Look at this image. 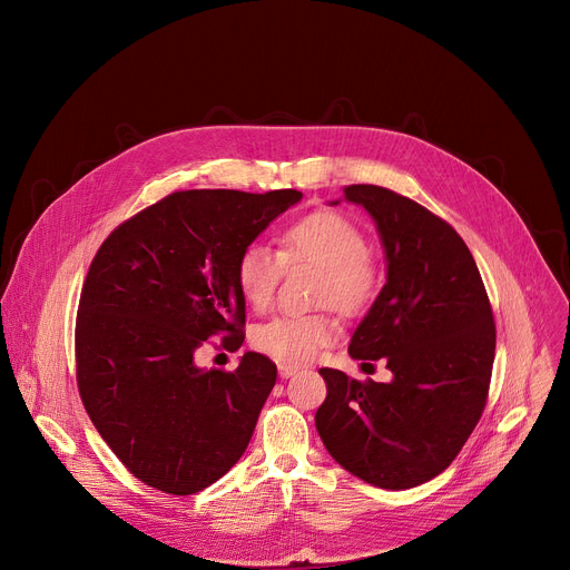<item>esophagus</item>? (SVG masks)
I'll list each match as a JSON object with an SVG mask.
<instances>
[{"label":"esophagus","instance_id":"34e87169","mask_svg":"<svg viewBox=\"0 0 570 570\" xmlns=\"http://www.w3.org/2000/svg\"><path fill=\"white\" fill-rule=\"evenodd\" d=\"M297 372V365H288V363H282L279 365V376L282 379H288V376H293Z\"/></svg>","mask_w":570,"mask_h":570}]
</instances>
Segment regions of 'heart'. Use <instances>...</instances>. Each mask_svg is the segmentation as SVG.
Listing matches in <instances>:
<instances>
[{
	"mask_svg": "<svg viewBox=\"0 0 570 570\" xmlns=\"http://www.w3.org/2000/svg\"><path fill=\"white\" fill-rule=\"evenodd\" d=\"M363 229L347 216L317 209L291 220L279 234V253L253 243L234 264L240 297L264 308L275 297L286 264L322 268L317 302H332L343 313L365 311L379 291V268L370 257ZM341 334V324L330 313H284L259 324L253 345L282 363L315 358Z\"/></svg>",
	"mask_w": 570,
	"mask_h": 570,
	"instance_id": "1",
	"label": "heart"
}]
</instances>
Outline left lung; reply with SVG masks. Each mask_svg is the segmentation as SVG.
Wrapping results in <instances>:
<instances>
[{
	"instance_id": "left-lung-1",
	"label": "left lung",
	"mask_w": 570,
	"mask_h": 570,
	"mask_svg": "<svg viewBox=\"0 0 570 570\" xmlns=\"http://www.w3.org/2000/svg\"><path fill=\"white\" fill-rule=\"evenodd\" d=\"M345 198L376 220L387 282L350 343L356 361H385L390 383L322 367L327 399L315 429L332 458L383 490L442 473L473 433L490 394L497 324L462 236L396 191L350 185Z\"/></svg>"
}]
</instances>
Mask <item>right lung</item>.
<instances>
[{"mask_svg":"<svg viewBox=\"0 0 570 570\" xmlns=\"http://www.w3.org/2000/svg\"><path fill=\"white\" fill-rule=\"evenodd\" d=\"M302 198L295 189L174 191L124 220L95 255L76 313V383L99 435L155 490L189 497L248 449L277 365L257 352L236 370L194 354L246 338L234 264Z\"/></svg>","mask_w":570,"mask_h":570,"instance_id":"right-lung-1","label":"right lung"}]
</instances>
